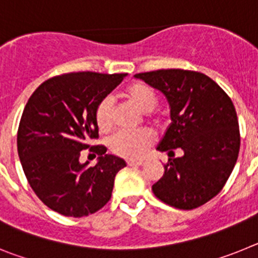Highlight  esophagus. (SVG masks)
<instances>
[{"label": "esophagus", "mask_w": 258, "mask_h": 258, "mask_svg": "<svg viewBox=\"0 0 258 258\" xmlns=\"http://www.w3.org/2000/svg\"><path fill=\"white\" fill-rule=\"evenodd\" d=\"M143 164V161H133V160H129L127 161V165L129 166H140V165H142Z\"/></svg>", "instance_id": "obj_1"}]
</instances>
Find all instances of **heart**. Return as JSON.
I'll list each match as a JSON object with an SVG mask.
<instances>
[{"label": "heart", "instance_id": "heart-1", "mask_svg": "<svg viewBox=\"0 0 258 258\" xmlns=\"http://www.w3.org/2000/svg\"><path fill=\"white\" fill-rule=\"evenodd\" d=\"M122 95L129 103L133 104L142 112H150L157 104L156 93L147 84H132L125 89ZM95 122L99 131L107 132L111 129L113 124V104L111 98H104L98 103L95 108ZM152 142H154V136L149 131H121L111 138L109 147L116 155L136 160L145 154Z\"/></svg>", "mask_w": 258, "mask_h": 258}]
</instances>
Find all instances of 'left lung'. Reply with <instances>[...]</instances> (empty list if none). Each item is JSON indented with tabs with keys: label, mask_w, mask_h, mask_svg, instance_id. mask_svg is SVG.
Here are the masks:
<instances>
[{
	"label": "left lung",
	"mask_w": 258,
	"mask_h": 258,
	"mask_svg": "<svg viewBox=\"0 0 258 258\" xmlns=\"http://www.w3.org/2000/svg\"><path fill=\"white\" fill-rule=\"evenodd\" d=\"M166 98L170 124L156 150L172 156L152 186L155 197L174 208L195 209L222 190L240 149L238 116L229 95L204 74L159 70L134 75Z\"/></svg>",
	"instance_id": "1"
}]
</instances>
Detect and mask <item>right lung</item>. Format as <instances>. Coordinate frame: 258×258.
Masks as SVG:
<instances>
[{
	"label": "right lung",
	"mask_w": 258,
	"mask_h": 258,
	"mask_svg": "<svg viewBox=\"0 0 258 258\" xmlns=\"http://www.w3.org/2000/svg\"><path fill=\"white\" fill-rule=\"evenodd\" d=\"M127 74L75 72L41 84L24 107L18 129V155L32 190L45 206L67 217L95 213L111 199L124 159L107 155L94 166L80 154L98 138L95 108Z\"/></svg>",
	"instance_id": "obj_1"
}]
</instances>
